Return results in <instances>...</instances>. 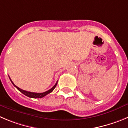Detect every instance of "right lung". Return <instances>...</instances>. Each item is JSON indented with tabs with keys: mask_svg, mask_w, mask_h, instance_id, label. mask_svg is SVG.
<instances>
[{
	"mask_svg": "<svg viewBox=\"0 0 128 128\" xmlns=\"http://www.w3.org/2000/svg\"><path fill=\"white\" fill-rule=\"evenodd\" d=\"M9 79H10V82H12V83L13 84V85H14V86L16 87V88H17L19 91L21 92L22 94H23L24 95H26V96H28V97H30V98H42V97H44V96H46V95L49 94L50 93H51L52 91H53L54 90V88H56V85H57V82H56V84H55V85L54 86L52 87L51 89L48 90V91L45 92H44V93H34V92H28V91H25V90H23L21 89V88H20L19 87H18L17 86H16L15 84H14V83H13V82H12L11 80H10V77H9Z\"/></svg>",
	"mask_w": 128,
	"mask_h": 128,
	"instance_id": "1",
	"label": "right lung"
}]
</instances>
